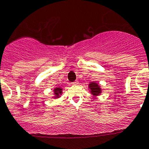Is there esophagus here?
Listing matches in <instances>:
<instances>
[{"instance_id": "34e87169", "label": "esophagus", "mask_w": 149, "mask_h": 149, "mask_svg": "<svg viewBox=\"0 0 149 149\" xmlns=\"http://www.w3.org/2000/svg\"><path fill=\"white\" fill-rule=\"evenodd\" d=\"M78 81H75V82H73V83H72V85H78Z\"/></svg>"}]
</instances>
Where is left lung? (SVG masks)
<instances>
[{"instance_id":"obj_1","label":"left lung","mask_w":149,"mask_h":149,"mask_svg":"<svg viewBox=\"0 0 149 149\" xmlns=\"http://www.w3.org/2000/svg\"><path fill=\"white\" fill-rule=\"evenodd\" d=\"M89 91L91 93V94L94 95V96H97V95H100L101 92H102V89L100 88V86H99V84L95 82H92L89 84Z\"/></svg>"}]
</instances>
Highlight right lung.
Returning <instances> with one entry per match:
<instances>
[{
	"label": "right lung",
	"instance_id": "right-lung-1",
	"mask_svg": "<svg viewBox=\"0 0 149 149\" xmlns=\"http://www.w3.org/2000/svg\"><path fill=\"white\" fill-rule=\"evenodd\" d=\"M62 91L63 89L62 88H60V87H56L55 88L54 90V98H59L60 96V95L62 94Z\"/></svg>",
	"mask_w": 149,
	"mask_h": 149
}]
</instances>
